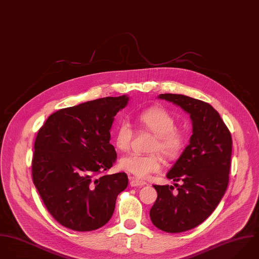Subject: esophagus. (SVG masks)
<instances>
[{
	"instance_id": "esophagus-1",
	"label": "esophagus",
	"mask_w": 259,
	"mask_h": 259,
	"mask_svg": "<svg viewBox=\"0 0 259 259\" xmlns=\"http://www.w3.org/2000/svg\"><path fill=\"white\" fill-rule=\"evenodd\" d=\"M130 185H131L132 187H135V186L142 187V186L147 185V182H145V181H143V180H139V179L134 178V177H130Z\"/></svg>"
}]
</instances>
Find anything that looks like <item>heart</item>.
<instances>
[{"label":"heart","mask_w":259,"mask_h":259,"mask_svg":"<svg viewBox=\"0 0 259 259\" xmlns=\"http://www.w3.org/2000/svg\"><path fill=\"white\" fill-rule=\"evenodd\" d=\"M136 120L142 128L155 135L149 151H160L167 158H174L181 152L185 144V137L179 129L175 128V119L170 112L163 108L152 107L139 113ZM132 136L133 131L129 123L121 121L114 132L115 146L121 151L128 150ZM162 164V158L157 152L146 155L131 153L123 156L119 161L122 170L138 178H148L159 172Z\"/></svg>","instance_id":"1"}]
</instances>
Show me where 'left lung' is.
I'll return each instance as SVG.
<instances>
[{"mask_svg": "<svg viewBox=\"0 0 259 259\" xmlns=\"http://www.w3.org/2000/svg\"><path fill=\"white\" fill-rule=\"evenodd\" d=\"M158 98L181 107L190 115L189 145L167 173L181 185H153L157 199L150 209L152 223L160 230H190L211 215L222 199L229 180L231 134L219 113L210 105L185 95L161 94Z\"/></svg>", "mask_w": 259, "mask_h": 259, "instance_id": "1", "label": "left lung"}]
</instances>
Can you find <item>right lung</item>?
<instances>
[{"label":"right lung","instance_id":"1","mask_svg":"<svg viewBox=\"0 0 259 259\" xmlns=\"http://www.w3.org/2000/svg\"><path fill=\"white\" fill-rule=\"evenodd\" d=\"M129 101L106 97L53 113L40 128L32 161L33 182L50 214L75 231H91L112 217L126 189L124 172L96 177L116 161L110 144L114 117Z\"/></svg>","mask_w":259,"mask_h":259}]
</instances>
